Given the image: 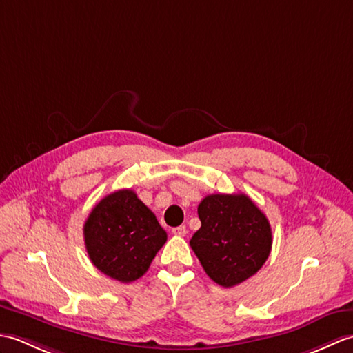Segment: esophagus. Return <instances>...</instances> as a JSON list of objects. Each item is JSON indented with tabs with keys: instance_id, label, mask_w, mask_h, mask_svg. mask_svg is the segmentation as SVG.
<instances>
[{
	"instance_id": "obj_1",
	"label": "esophagus",
	"mask_w": 353,
	"mask_h": 353,
	"mask_svg": "<svg viewBox=\"0 0 353 353\" xmlns=\"http://www.w3.org/2000/svg\"><path fill=\"white\" fill-rule=\"evenodd\" d=\"M172 234L177 235V236H185L186 234H188V229H186V226H177V228H172Z\"/></svg>"
}]
</instances>
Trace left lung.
<instances>
[{
  "label": "left lung",
  "instance_id": "1",
  "mask_svg": "<svg viewBox=\"0 0 353 353\" xmlns=\"http://www.w3.org/2000/svg\"><path fill=\"white\" fill-rule=\"evenodd\" d=\"M201 228L190 245L211 279L235 287L264 265L272 250V228L245 194H211L197 208Z\"/></svg>",
  "mask_w": 353,
  "mask_h": 353
}]
</instances>
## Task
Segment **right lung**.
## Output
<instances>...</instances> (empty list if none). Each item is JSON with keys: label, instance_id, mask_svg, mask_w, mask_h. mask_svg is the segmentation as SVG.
<instances>
[{"label": "right lung", "instance_id": "right-lung-1", "mask_svg": "<svg viewBox=\"0 0 353 353\" xmlns=\"http://www.w3.org/2000/svg\"><path fill=\"white\" fill-rule=\"evenodd\" d=\"M83 235L92 264L124 283L139 279L167 243V232L132 190L100 200L85 221Z\"/></svg>", "mask_w": 353, "mask_h": 353}]
</instances>
